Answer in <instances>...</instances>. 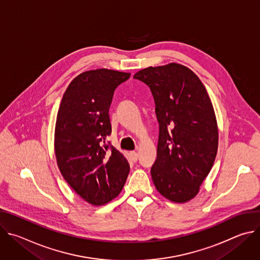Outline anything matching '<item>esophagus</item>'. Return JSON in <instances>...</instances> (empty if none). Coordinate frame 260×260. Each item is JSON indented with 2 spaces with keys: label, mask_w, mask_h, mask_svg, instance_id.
Segmentation results:
<instances>
[{
  "label": "esophagus",
  "mask_w": 260,
  "mask_h": 260,
  "mask_svg": "<svg viewBox=\"0 0 260 260\" xmlns=\"http://www.w3.org/2000/svg\"><path fill=\"white\" fill-rule=\"evenodd\" d=\"M129 155H131V158H132V160H133L134 162H137V161H138V153H137V152L132 151V152L129 153Z\"/></svg>",
  "instance_id": "esophagus-1"
}]
</instances>
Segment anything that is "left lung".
Wrapping results in <instances>:
<instances>
[{
  "mask_svg": "<svg viewBox=\"0 0 260 260\" xmlns=\"http://www.w3.org/2000/svg\"><path fill=\"white\" fill-rule=\"evenodd\" d=\"M135 79L150 88L159 123L151 177L174 203L193 199L210 173L218 149V128L208 92L196 74L179 63L149 67Z\"/></svg>",
  "mask_w": 260,
  "mask_h": 260,
  "instance_id": "left-lung-1",
  "label": "left lung"
}]
</instances>
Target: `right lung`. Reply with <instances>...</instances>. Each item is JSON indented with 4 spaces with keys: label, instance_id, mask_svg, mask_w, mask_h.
<instances>
[{
    "label": "right lung",
    "instance_id": "obj_1",
    "mask_svg": "<svg viewBox=\"0 0 260 260\" xmlns=\"http://www.w3.org/2000/svg\"><path fill=\"white\" fill-rule=\"evenodd\" d=\"M129 73L99 69L84 72L63 93L55 125L57 166L70 186L84 201L102 206L122 190L127 159L110 142L109 109L118 85Z\"/></svg>",
    "mask_w": 260,
    "mask_h": 260
}]
</instances>
